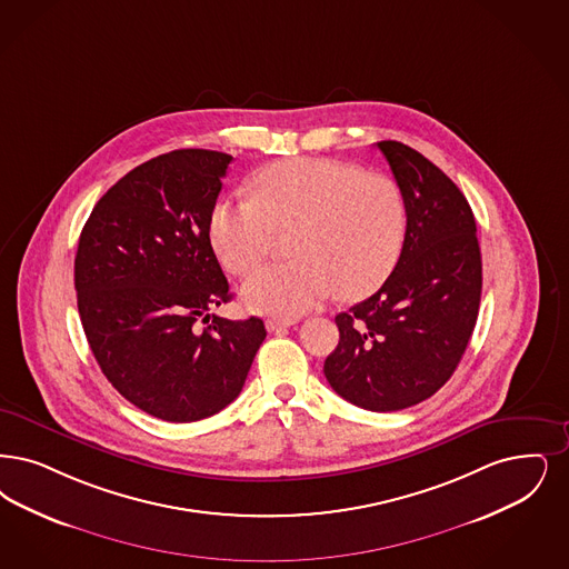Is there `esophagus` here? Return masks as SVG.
Returning a JSON list of instances; mask_svg holds the SVG:
<instances>
[{
	"instance_id": "esophagus-1",
	"label": "esophagus",
	"mask_w": 569,
	"mask_h": 569,
	"mask_svg": "<svg viewBox=\"0 0 569 569\" xmlns=\"http://www.w3.org/2000/svg\"><path fill=\"white\" fill-rule=\"evenodd\" d=\"M295 321L292 319H277L271 318L267 319V330L269 332H281V330H286V328H290Z\"/></svg>"
}]
</instances>
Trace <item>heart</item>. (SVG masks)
Returning a JSON list of instances; mask_svg holds the SVG:
<instances>
[{
	"label": "heart",
	"mask_w": 569,
	"mask_h": 569,
	"mask_svg": "<svg viewBox=\"0 0 569 569\" xmlns=\"http://www.w3.org/2000/svg\"><path fill=\"white\" fill-rule=\"evenodd\" d=\"M409 211L387 176L332 159L274 162L253 180V199L222 201L211 243L230 273L246 274L273 253L279 232L296 230L300 258L274 262L243 283L251 311L290 319L339 295H372L396 269Z\"/></svg>",
	"instance_id": "obj_1"
}]
</instances>
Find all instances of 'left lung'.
<instances>
[{
    "mask_svg": "<svg viewBox=\"0 0 569 569\" xmlns=\"http://www.w3.org/2000/svg\"><path fill=\"white\" fill-rule=\"evenodd\" d=\"M407 211V239L379 292L339 313V345L323 375L356 407L409 409L459 365L477 326L482 262L470 204L433 162L400 141H379Z\"/></svg>",
    "mask_w": 569,
    "mask_h": 569,
    "instance_id": "left-lung-1",
    "label": "left lung"
}]
</instances>
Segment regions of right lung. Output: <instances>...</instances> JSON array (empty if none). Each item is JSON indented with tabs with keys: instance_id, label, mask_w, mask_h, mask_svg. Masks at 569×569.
<instances>
[{
	"instance_id": "obj_1",
	"label": "right lung",
	"mask_w": 569,
	"mask_h": 569,
	"mask_svg": "<svg viewBox=\"0 0 569 569\" xmlns=\"http://www.w3.org/2000/svg\"><path fill=\"white\" fill-rule=\"evenodd\" d=\"M230 160L188 148L139 164L97 201L78 241V313L97 365L171 423L228 407L267 337L260 318L209 313L232 298L209 241Z\"/></svg>"
}]
</instances>
